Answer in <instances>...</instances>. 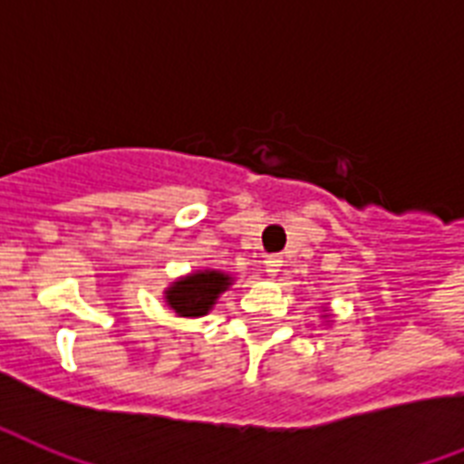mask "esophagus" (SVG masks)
Returning a JSON list of instances; mask_svg holds the SVG:
<instances>
[{
  "label": "esophagus",
  "mask_w": 464,
  "mask_h": 464,
  "mask_svg": "<svg viewBox=\"0 0 464 464\" xmlns=\"http://www.w3.org/2000/svg\"><path fill=\"white\" fill-rule=\"evenodd\" d=\"M264 264H266V273H268V276H278V271H281V266H283V258L278 256V254H271V256L266 258Z\"/></svg>",
  "instance_id": "1"
}]
</instances>
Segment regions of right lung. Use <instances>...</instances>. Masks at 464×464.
Here are the masks:
<instances>
[{
  "label": "right lung",
  "instance_id": "1",
  "mask_svg": "<svg viewBox=\"0 0 464 464\" xmlns=\"http://www.w3.org/2000/svg\"><path fill=\"white\" fill-rule=\"evenodd\" d=\"M229 278L218 271H200L179 281L167 290V303L183 317H200L215 304L222 290H227Z\"/></svg>",
  "mask_w": 464,
  "mask_h": 464
}]
</instances>
